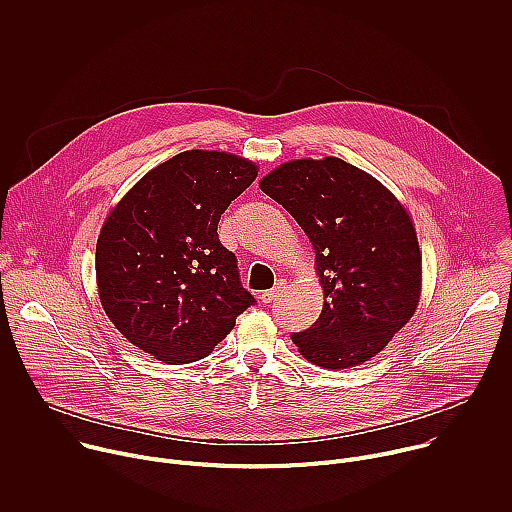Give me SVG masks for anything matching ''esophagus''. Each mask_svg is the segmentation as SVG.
<instances>
[{"mask_svg":"<svg viewBox=\"0 0 512 512\" xmlns=\"http://www.w3.org/2000/svg\"><path fill=\"white\" fill-rule=\"evenodd\" d=\"M283 289H285V283H283V281H277L273 289L261 291V294H259V300H261L263 304H271L275 298H279V296L283 294Z\"/></svg>","mask_w":512,"mask_h":512,"instance_id":"obj_1","label":"esophagus"}]
</instances>
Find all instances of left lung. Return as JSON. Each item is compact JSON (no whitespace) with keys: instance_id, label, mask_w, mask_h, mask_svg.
<instances>
[{"instance_id":"8db88e82","label":"left lung","mask_w":512,"mask_h":512,"mask_svg":"<svg viewBox=\"0 0 512 512\" xmlns=\"http://www.w3.org/2000/svg\"><path fill=\"white\" fill-rule=\"evenodd\" d=\"M259 188L296 218L316 253L324 306L312 328L291 336L298 352L330 371L377 356L421 298V251L405 204L334 156L285 162Z\"/></svg>"}]
</instances>
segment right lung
<instances>
[{
	"label": "right lung",
	"mask_w": 512,
	"mask_h": 512,
	"mask_svg": "<svg viewBox=\"0 0 512 512\" xmlns=\"http://www.w3.org/2000/svg\"><path fill=\"white\" fill-rule=\"evenodd\" d=\"M257 172L235 154L188 150L109 210L95 253L99 300L133 346L168 364L194 362L255 302L216 227Z\"/></svg>",
	"instance_id": "add662e5"
}]
</instances>
